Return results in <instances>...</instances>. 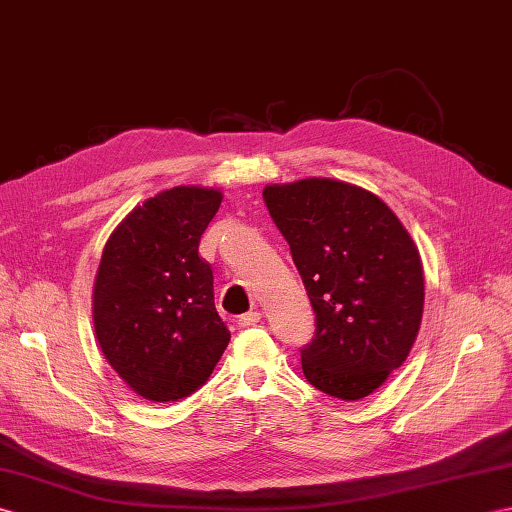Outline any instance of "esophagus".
<instances>
[{"instance_id": "1", "label": "esophagus", "mask_w": 512, "mask_h": 512, "mask_svg": "<svg viewBox=\"0 0 512 512\" xmlns=\"http://www.w3.org/2000/svg\"><path fill=\"white\" fill-rule=\"evenodd\" d=\"M259 318H261V314H259V312H248V314L240 316V320H237V325H240L242 329H246V327H253V325H257V323H259Z\"/></svg>"}]
</instances>
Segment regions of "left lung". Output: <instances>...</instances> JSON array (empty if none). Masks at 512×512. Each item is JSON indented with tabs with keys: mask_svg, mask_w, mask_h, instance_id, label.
Listing matches in <instances>:
<instances>
[{
	"mask_svg": "<svg viewBox=\"0 0 512 512\" xmlns=\"http://www.w3.org/2000/svg\"><path fill=\"white\" fill-rule=\"evenodd\" d=\"M264 202L290 244L316 331L303 375L329 397L358 401L406 362L425 283L417 246L382 198L334 178L268 185Z\"/></svg>",
	"mask_w": 512,
	"mask_h": 512,
	"instance_id": "left-lung-1",
	"label": "left lung"
}]
</instances>
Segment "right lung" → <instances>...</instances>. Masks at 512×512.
<instances>
[{
    "label": "right lung",
    "instance_id": "right-lung-1",
    "mask_svg": "<svg viewBox=\"0 0 512 512\" xmlns=\"http://www.w3.org/2000/svg\"><path fill=\"white\" fill-rule=\"evenodd\" d=\"M222 192L181 185L135 207L106 242L93 283V327L113 371L148 401L207 382L231 331L213 303L200 235Z\"/></svg>",
    "mask_w": 512,
    "mask_h": 512
}]
</instances>
